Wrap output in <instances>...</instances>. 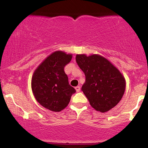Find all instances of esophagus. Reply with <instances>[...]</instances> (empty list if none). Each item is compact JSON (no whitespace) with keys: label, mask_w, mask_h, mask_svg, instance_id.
<instances>
[{"label":"esophagus","mask_w":148,"mask_h":148,"mask_svg":"<svg viewBox=\"0 0 148 148\" xmlns=\"http://www.w3.org/2000/svg\"><path fill=\"white\" fill-rule=\"evenodd\" d=\"M75 90L76 92H79L80 90H81V88H80L79 86H76V87H75Z\"/></svg>","instance_id":"34e87169"}]
</instances>
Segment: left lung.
I'll use <instances>...</instances> for the list:
<instances>
[{
  "instance_id": "1",
  "label": "left lung",
  "mask_w": 148,
  "mask_h": 148,
  "mask_svg": "<svg viewBox=\"0 0 148 148\" xmlns=\"http://www.w3.org/2000/svg\"><path fill=\"white\" fill-rule=\"evenodd\" d=\"M76 61L86 76L82 91L97 111L106 113L120 102L126 88L123 74L99 54H76Z\"/></svg>"
}]
</instances>
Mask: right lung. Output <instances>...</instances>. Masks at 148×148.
<instances>
[{"label":"right lung","instance_id":"obj_1","mask_svg":"<svg viewBox=\"0 0 148 148\" xmlns=\"http://www.w3.org/2000/svg\"><path fill=\"white\" fill-rule=\"evenodd\" d=\"M72 58V53L56 51L39 64L33 72L31 88L33 95L42 106L60 112L68 106L76 92L69 84L64 67Z\"/></svg>","mask_w":148,"mask_h":148}]
</instances>
